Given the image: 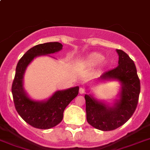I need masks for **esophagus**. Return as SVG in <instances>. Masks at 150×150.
<instances>
[{
    "mask_svg": "<svg viewBox=\"0 0 150 150\" xmlns=\"http://www.w3.org/2000/svg\"><path fill=\"white\" fill-rule=\"evenodd\" d=\"M79 93L81 94H83L85 93V89H83V88H80L79 89Z\"/></svg>",
    "mask_w": 150,
    "mask_h": 150,
    "instance_id": "34e87169",
    "label": "esophagus"
}]
</instances>
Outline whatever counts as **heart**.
<instances>
[{
    "label": "heart",
    "mask_w": 150,
    "mask_h": 150,
    "mask_svg": "<svg viewBox=\"0 0 150 150\" xmlns=\"http://www.w3.org/2000/svg\"><path fill=\"white\" fill-rule=\"evenodd\" d=\"M103 56L99 53H92L81 62V65L84 67H93L102 62Z\"/></svg>",
    "instance_id": "obj_1"
}]
</instances>
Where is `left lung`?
I'll return each instance as SVG.
<instances>
[{
  "mask_svg": "<svg viewBox=\"0 0 150 150\" xmlns=\"http://www.w3.org/2000/svg\"><path fill=\"white\" fill-rule=\"evenodd\" d=\"M116 51L118 66L103 73L98 80L117 81L121 85L118 98L110 104L89 93L88 89L85 95L87 121L101 131L114 130L127 122L136 109L140 93V81L134 61L123 50Z\"/></svg>",
  "mask_w": 150,
  "mask_h": 150,
  "instance_id": "left-lung-1",
  "label": "left lung"
}]
</instances>
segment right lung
Listing matches in <instances>:
<instances>
[{
  "instance_id": "obj_1",
  "label": "right lung",
  "mask_w": 150,
  "mask_h": 150,
  "mask_svg": "<svg viewBox=\"0 0 150 150\" xmlns=\"http://www.w3.org/2000/svg\"><path fill=\"white\" fill-rule=\"evenodd\" d=\"M58 42L38 44L30 48L20 59L16 66L11 92L15 109L26 123L34 128L49 129L57 125L63 119L64 110L79 94V87L58 90L50 98L35 100L28 95L24 88V75L29 64L37 57L54 54L62 50Z\"/></svg>"
}]
</instances>
